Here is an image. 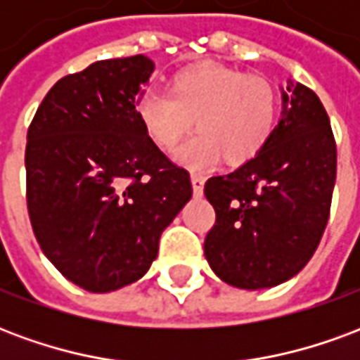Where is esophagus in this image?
Here are the masks:
<instances>
[{
    "label": "esophagus",
    "mask_w": 360,
    "mask_h": 360,
    "mask_svg": "<svg viewBox=\"0 0 360 360\" xmlns=\"http://www.w3.org/2000/svg\"><path fill=\"white\" fill-rule=\"evenodd\" d=\"M204 177L202 175H198V173H193L191 175V183H193V193L196 196H202V191H204Z\"/></svg>",
    "instance_id": "34e87169"
}]
</instances>
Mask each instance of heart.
<instances>
[{
    "label": "heart",
    "mask_w": 360,
    "mask_h": 360,
    "mask_svg": "<svg viewBox=\"0 0 360 360\" xmlns=\"http://www.w3.org/2000/svg\"><path fill=\"white\" fill-rule=\"evenodd\" d=\"M144 133L158 148L173 150L193 125L200 134L175 158L188 167L218 162L249 164L276 129L278 96L270 82L218 63H196L173 75L167 94L144 92L134 105Z\"/></svg>",
    "instance_id": "b5f03b06"
}]
</instances>
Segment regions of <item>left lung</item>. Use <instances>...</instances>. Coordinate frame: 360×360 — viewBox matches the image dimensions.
<instances>
[{
  "mask_svg": "<svg viewBox=\"0 0 360 360\" xmlns=\"http://www.w3.org/2000/svg\"><path fill=\"white\" fill-rule=\"evenodd\" d=\"M281 115L249 164L206 181L216 226L204 241L208 264L227 285L270 289L307 266L324 233L338 152L314 92L287 81Z\"/></svg>",
  "mask_w": 360,
  "mask_h": 360,
  "instance_id": "1",
  "label": "left lung"
}]
</instances>
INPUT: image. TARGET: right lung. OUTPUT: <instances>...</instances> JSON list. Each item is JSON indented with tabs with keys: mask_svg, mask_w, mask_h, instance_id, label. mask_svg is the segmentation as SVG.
Returning <instances> with one entry per match:
<instances>
[{
	"mask_svg": "<svg viewBox=\"0 0 360 360\" xmlns=\"http://www.w3.org/2000/svg\"><path fill=\"white\" fill-rule=\"evenodd\" d=\"M146 56L103 59L58 81L27 134V204L40 249L69 281L110 293L139 281L191 200L188 173L136 117Z\"/></svg>",
	"mask_w": 360,
	"mask_h": 360,
	"instance_id": "add662e5",
	"label": "right lung"
}]
</instances>
